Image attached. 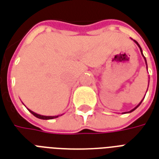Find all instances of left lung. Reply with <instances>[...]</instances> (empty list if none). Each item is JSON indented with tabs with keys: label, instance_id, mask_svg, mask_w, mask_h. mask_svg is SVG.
<instances>
[{
	"label": "left lung",
	"instance_id": "obj_1",
	"mask_svg": "<svg viewBox=\"0 0 159 159\" xmlns=\"http://www.w3.org/2000/svg\"><path fill=\"white\" fill-rule=\"evenodd\" d=\"M134 41H135V42H136V44H137V45H138V46H139V48H140V50H141V52H142V49H141V47H140V45H139V43H137V42H136V40H134ZM142 56H143V55H142ZM144 59H145V61H146V58H145V57H144ZM146 64H147V61H146ZM142 102H141V103H142ZM141 103H139V104H138V105H137V106H136V108H135V109H132V110H130V112H132V111H133V110H135V109H136V108H137V107L139 106L140 104H141Z\"/></svg>",
	"mask_w": 159,
	"mask_h": 159
}]
</instances>
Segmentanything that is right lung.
Returning <instances> with one entry per match:
<instances>
[{"mask_svg":"<svg viewBox=\"0 0 159 159\" xmlns=\"http://www.w3.org/2000/svg\"><path fill=\"white\" fill-rule=\"evenodd\" d=\"M30 112L34 115V116H35V117H37V118L39 119H42V120H52V119L54 118H56V117H58V116H40V115H38V114H36V113L33 112V111H31V110H29Z\"/></svg>","mask_w":159,"mask_h":159,"instance_id":"obj_1","label":"right lung"}]
</instances>
